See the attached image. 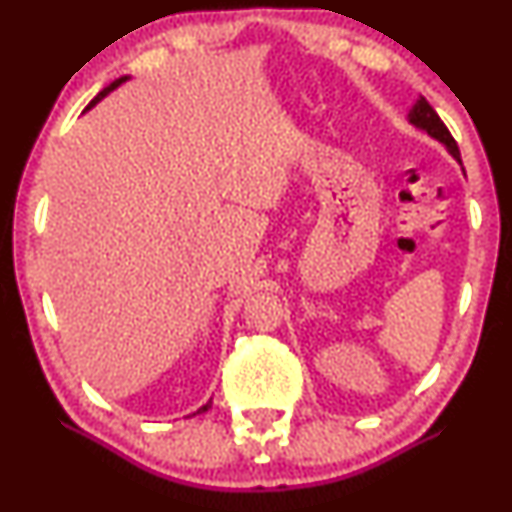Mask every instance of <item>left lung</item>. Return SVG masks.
<instances>
[{"label": "left lung", "mask_w": 512, "mask_h": 512, "mask_svg": "<svg viewBox=\"0 0 512 512\" xmlns=\"http://www.w3.org/2000/svg\"><path fill=\"white\" fill-rule=\"evenodd\" d=\"M407 120H409V125H414L416 129H424L428 137H433V139H436V142L443 144L445 149H448V154L455 158V161L462 166V158H460V149H457V142H455V139H452V134L448 132V127L443 125V120H440L436 110H433L431 105H428V101H426L424 96H419V101H416L414 108L409 110Z\"/></svg>", "instance_id": "8db88e82"}]
</instances>
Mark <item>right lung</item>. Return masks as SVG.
<instances>
[{"instance_id": "right-lung-1", "label": "right lung", "mask_w": 512, "mask_h": 512, "mask_svg": "<svg viewBox=\"0 0 512 512\" xmlns=\"http://www.w3.org/2000/svg\"><path fill=\"white\" fill-rule=\"evenodd\" d=\"M127 79H129V76H120V79H115V81H113V84H110V86H105V88H103V91H101V93H98V96H96V98H93V101H91V103H88V108H86V110H91V108H93V105H96V103H101V101H103V98H105V96H108V93H110V91H115V88H117V86H122V84H125V81H127ZM209 407H211V399H209V402H207V404H204V407H199V409H197V414H199V411H207Z\"/></svg>"}]
</instances>
